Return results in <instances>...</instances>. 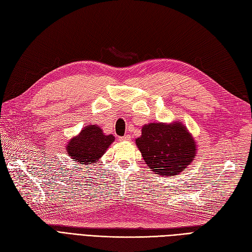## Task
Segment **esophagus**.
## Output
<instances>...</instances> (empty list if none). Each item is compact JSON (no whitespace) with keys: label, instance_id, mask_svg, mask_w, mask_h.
Masks as SVG:
<instances>
[{"label":"esophagus","instance_id":"1","mask_svg":"<svg viewBox=\"0 0 252 252\" xmlns=\"http://www.w3.org/2000/svg\"><path fill=\"white\" fill-rule=\"evenodd\" d=\"M120 141H130L131 140V136L130 135H125V136L119 137Z\"/></svg>","mask_w":252,"mask_h":252}]
</instances>
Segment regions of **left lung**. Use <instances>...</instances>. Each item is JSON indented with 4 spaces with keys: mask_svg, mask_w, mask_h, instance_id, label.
<instances>
[{
    "mask_svg": "<svg viewBox=\"0 0 252 252\" xmlns=\"http://www.w3.org/2000/svg\"><path fill=\"white\" fill-rule=\"evenodd\" d=\"M135 141L148 168L160 176H177L192 162L197 153L195 139L180 121L145 125L141 136Z\"/></svg>",
    "mask_w": 252,
    "mask_h": 252,
    "instance_id": "left-lung-1",
    "label": "left lung"
}]
</instances>
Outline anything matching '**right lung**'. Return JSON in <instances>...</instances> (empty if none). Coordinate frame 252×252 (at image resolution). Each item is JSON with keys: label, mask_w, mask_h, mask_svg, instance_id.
Returning a JSON list of instances; mask_svg holds the SVG:
<instances>
[{"label": "right lung", "mask_w": 252, "mask_h": 252, "mask_svg": "<svg viewBox=\"0 0 252 252\" xmlns=\"http://www.w3.org/2000/svg\"><path fill=\"white\" fill-rule=\"evenodd\" d=\"M114 140L112 134L105 135L100 126L89 125L69 140L67 154L77 164H93L98 162Z\"/></svg>", "instance_id": "obj_1"}]
</instances>
